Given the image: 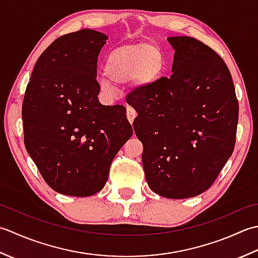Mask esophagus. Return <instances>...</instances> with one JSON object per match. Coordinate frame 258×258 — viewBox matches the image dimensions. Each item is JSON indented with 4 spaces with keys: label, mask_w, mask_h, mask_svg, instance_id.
<instances>
[{
    "label": "esophagus",
    "mask_w": 258,
    "mask_h": 258,
    "mask_svg": "<svg viewBox=\"0 0 258 258\" xmlns=\"http://www.w3.org/2000/svg\"><path fill=\"white\" fill-rule=\"evenodd\" d=\"M136 117H137V112H136V110H135L134 108H130V107H128V108H127V118H128L129 122H130L131 124L134 123V120L136 119Z\"/></svg>",
    "instance_id": "34e87169"
}]
</instances>
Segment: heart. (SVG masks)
<instances>
[{
  "label": "heart",
  "instance_id": "b5f03b06",
  "mask_svg": "<svg viewBox=\"0 0 258 258\" xmlns=\"http://www.w3.org/2000/svg\"><path fill=\"white\" fill-rule=\"evenodd\" d=\"M164 57L160 49L150 42L119 45L112 49L104 61V73L109 79H99V86L107 93L113 92L114 85H124L133 80L136 90L150 88L160 78Z\"/></svg>",
  "mask_w": 258,
  "mask_h": 258
}]
</instances>
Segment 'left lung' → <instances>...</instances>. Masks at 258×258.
I'll use <instances>...</instances> for the list:
<instances>
[{
  "instance_id": "1",
  "label": "left lung",
  "mask_w": 258,
  "mask_h": 258,
  "mask_svg": "<svg viewBox=\"0 0 258 258\" xmlns=\"http://www.w3.org/2000/svg\"><path fill=\"white\" fill-rule=\"evenodd\" d=\"M168 42L175 49L171 77L133 91L127 103L138 113L134 129L147 183L159 196L182 199L206 191L232 156L238 101L213 49L190 36Z\"/></svg>"
}]
</instances>
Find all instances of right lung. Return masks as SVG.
Returning a JSON list of instances; mask_svg holds the SVG:
<instances>
[{
	"label": "right lung",
	"mask_w": 258,
	"mask_h": 258,
	"mask_svg": "<svg viewBox=\"0 0 258 258\" xmlns=\"http://www.w3.org/2000/svg\"><path fill=\"white\" fill-rule=\"evenodd\" d=\"M108 36L83 29L57 38L36 61L22 104L26 151L48 185L87 197L106 185L134 131L123 106L99 102L97 59Z\"/></svg>",
	"instance_id": "add662e5"
}]
</instances>
